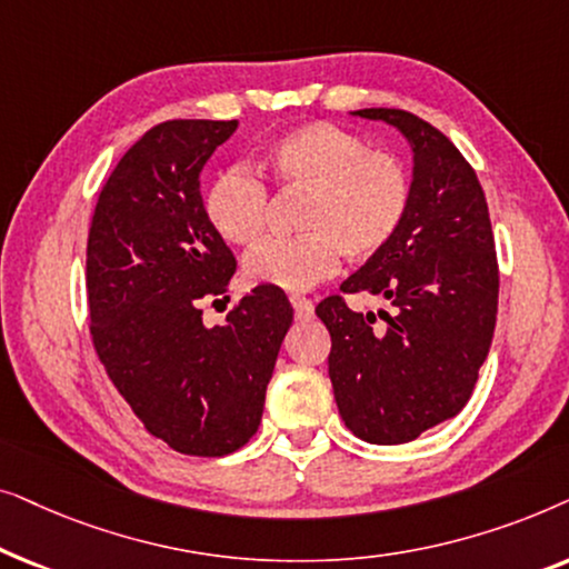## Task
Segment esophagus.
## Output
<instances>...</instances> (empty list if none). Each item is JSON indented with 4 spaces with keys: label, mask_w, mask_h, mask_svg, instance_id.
Segmentation results:
<instances>
[{
    "label": "esophagus",
    "mask_w": 569,
    "mask_h": 569,
    "mask_svg": "<svg viewBox=\"0 0 569 569\" xmlns=\"http://www.w3.org/2000/svg\"><path fill=\"white\" fill-rule=\"evenodd\" d=\"M290 302H292V308H295V316H298V321H308V318H313V302H310L308 298L292 295Z\"/></svg>",
    "instance_id": "obj_1"
}]
</instances>
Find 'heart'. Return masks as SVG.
Listing matches in <instances>:
<instances>
[{"mask_svg": "<svg viewBox=\"0 0 569 569\" xmlns=\"http://www.w3.org/2000/svg\"><path fill=\"white\" fill-rule=\"evenodd\" d=\"M261 170L279 191L306 193L298 238H271L243 259L248 284L300 292L333 274L339 256L368 261L399 232L411 178L399 154L329 121H310L271 139ZM204 212L224 243L248 246L267 224V186L246 168H228L207 189Z\"/></svg>", "mask_w": 569, "mask_h": 569, "instance_id": "heart-1", "label": "heart"}]
</instances>
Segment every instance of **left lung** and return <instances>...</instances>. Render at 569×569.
Masks as SVG:
<instances>
[{
	"label": "left lung",
	"mask_w": 569,
	"mask_h": 569,
	"mask_svg": "<svg viewBox=\"0 0 569 569\" xmlns=\"http://www.w3.org/2000/svg\"><path fill=\"white\" fill-rule=\"evenodd\" d=\"M355 116L399 129L415 154L399 232L341 282L388 310L360 313L331 295L316 316L331 333L329 378L357 438L399 446L456 417L471 399L497 321V253L485 191L450 139L409 111Z\"/></svg>",
	"instance_id": "1"
}]
</instances>
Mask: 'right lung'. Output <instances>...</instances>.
Instances as JSON below:
<instances>
[{
    "label": "right lung",
    "instance_id": "add662e5",
    "mask_svg": "<svg viewBox=\"0 0 569 569\" xmlns=\"http://www.w3.org/2000/svg\"><path fill=\"white\" fill-rule=\"evenodd\" d=\"M238 121L176 119L127 150L88 236L90 333L108 378L144 430L186 456H228L259 430L292 306L253 287L207 329L236 256L207 220L199 176Z\"/></svg>",
    "mask_w": 569,
    "mask_h": 569
}]
</instances>
